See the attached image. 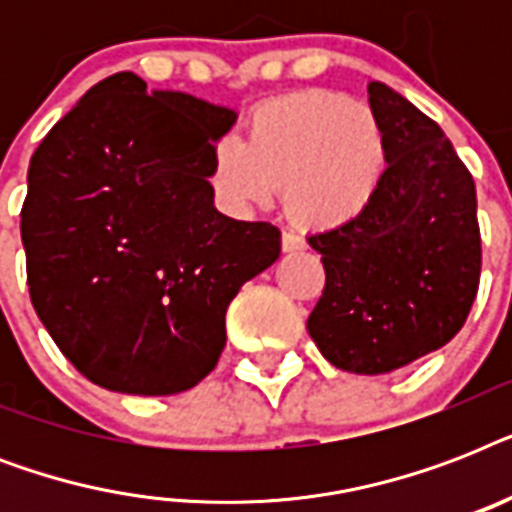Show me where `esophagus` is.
Segmentation results:
<instances>
[{
	"label": "esophagus",
	"instance_id": "34e87169",
	"mask_svg": "<svg viewBox=\"0 0 512 512\" xmlns=\"http://www.w3.org/2000/svg\"><path fill=\"white\" fill-rule=\"evenodd\" d=\"M281 249H284V252H303L305 241L300 239L297 233L284 231V233H281Z\"/></svg>",
	"mask_w": 512,
	"mask_h": 512
}]
</instances>
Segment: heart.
<instances>
[{"label": "heart", "instance_id": "1", "mask_svg": "<svg viewBox=\"0 0 512 512\" xmlns=\"http://www.w3.org/2000/svg\"><path fill=\"white\" fill-rule=\"evenodd\" d=\"M388 138L380 116L345 95L308 90L265 100L247 138L223 135L212 148L209 188L231 212L284 204L297 223L337 231L374 207L388 177Z\"/></svg>", "mask_w": 512, "mask_h": 512}]
</instances>
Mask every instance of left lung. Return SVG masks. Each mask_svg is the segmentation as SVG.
I'll list each match as a JSON object with an SVG mask.
<instances>
[{
  "label": "left lung",
  "instance_id": "left-lung-1",
  "mask_svg": "<svg viewBox=\"0 0 512 512\" xmlns=\"http://www.w3.org/2000/svg\"><path fill=\"white\" fill-rule=\"evenodd\" d=\"M369 106L388 138V177L361 220L308 236L327 271L308 335L342 372L388 374L462 329L481 233L476 183L444 130L382 82H369Z\"/></svg>",
  "mask_w": 512,
  "mask_h": 512
}]
</instances>
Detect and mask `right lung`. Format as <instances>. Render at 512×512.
I'll list each match as a JSON object with an SVG mask.
<instances>
[{
    "mask_svg": "<svg viewBox=\"0 0 512 512\" xmlns=\"http://www.w3.org/2000/svg\"><path fill=\"white\" fill-rule=\"evenodd\" d=\"M233 124V108L148 92L122 71L31 156L20 209L31 303L100 388L172 396L199 385L241 284L279 260L276 225L215 209L212 148Z\"/></svg>",
    "mask_w": 512,
    "mask_h": 512,
    "instance_id": "obj_1",
    "label": "right lung"
}]
</instances>
